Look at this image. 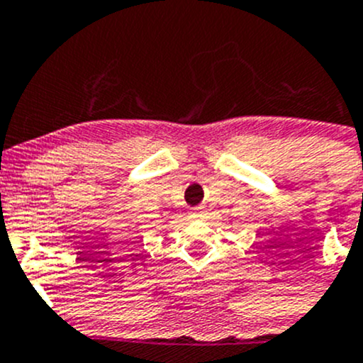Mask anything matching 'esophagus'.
Returning <instances> with one entry per match:
<instances>
[{"label": "esophagus", "instance_id": "34e87169", "mask_svg": "<svg viewBox=\"0 0 363 363\" xmlns=\"http://www.w3.org/2000/svg\"><path fill=\"white\" fill-rule=\"evenodd\" d=\"M194 215H197V213H194Z\"/></svg>", "mask_w": 363, "mask_h": 363}]
</instances>
